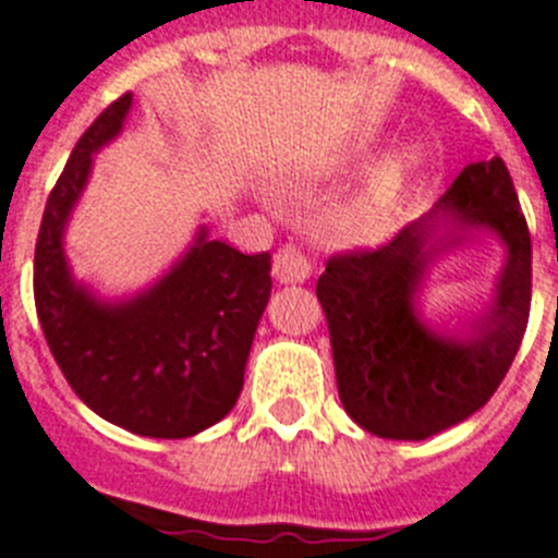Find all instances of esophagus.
I'll list each match as a JSON object with an SVG mask.
<instances>
[{
	"mask_svg": "<svg viewBox=\"0 0 558 558\" xmlns=\"http://www.w3.org/2000/svg\"><path fill=\"white\" fill-rule=\"evenodd\" d=\"M271 269H275V278L280 283H306L312 275V264L306 260L301 248L294 246L280 248L278 255H275V266Z\"/></svg>",
	"mask_w": 558,
	"mask_h": 558,
	"instance_id": "obj_1",
	"label": "esophagus"
}]
</instances>
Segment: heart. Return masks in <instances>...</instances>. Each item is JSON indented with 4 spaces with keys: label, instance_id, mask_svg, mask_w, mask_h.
Wrapping results in <instances>:
<instances>
[{
    "label": "heart",
    "instance_id": "heart-1",
    "mask_svg": "<svg viewBox=\"0 0 558 558\" xmlns=\"http://www.w3.org/2000/svg\"><path fill=\"white\" fill-rule=\"evenodd\" d=\"M421 166V151L418 146L404 143V146L392 148L369 174L366 183V203L369 208H387L389 203L396 201L398 194L404 192V185L410 183L412 174Z\"/></svg>",
    "mask_w": 558,
    "mask_h": 558
}]
</instances>
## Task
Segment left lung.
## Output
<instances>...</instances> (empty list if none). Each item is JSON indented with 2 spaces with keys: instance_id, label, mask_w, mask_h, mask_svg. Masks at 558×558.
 Instances as JSON below:
<instances>
[{
  "instance_id": "1",
  "label": "left lung",
  "mask_w": 558,
  "mask_h": 558,
  "mask_svg": "<svg viewBox=\"0 0 558 558\" xmlns=\"http://www.w3.org/2000/svg\"><path fill=\"white\" fill-rule=\"evenodd\" d=\"M478 231L500 240L492 294L459 327L423 315L428 271ZM530 232L501 157L464 166L433 211L375 252L332 257L318 278L338 396L366 433L424 441L482 410L527 329Z\"/></svg>"
}]
</instances>
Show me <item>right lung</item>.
<instances>
[{
  "mask_svg": "<svg viewBox=\"0 0 558 558\" xmlns=\"http://www.w3.org/2000/svg\"><path fill=\"white\" fill-rule=\"evenodd\" d=\"M131 94L102 111L68 157L45 203L34 257L36 315L59 369L99 418L146 438L197 436L238 404L248 350L271 294V255L192 243L137 292L102 294L80 280L65 232L94 169L131 114Z\"/></svg>",
  "mask_w": 558,
  "mask_h": 558,
  "instance_id": "add662e5",
  "label": "right lung"
}]
</instances>
